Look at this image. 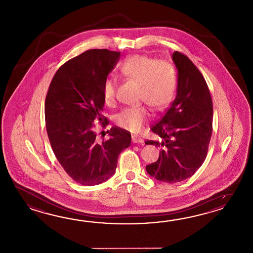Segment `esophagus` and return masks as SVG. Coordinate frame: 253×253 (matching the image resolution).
<instances>
[{
	"label": "esophagus",
	"instance_id": "34e87169",
	"mask_svg": "<svg viewBox=\"0 0 253 253\" xmlns=\"http://www.w3.org/2000/svg\"><path fill=\"white\" fill-rule=\"evenodd\" d=\"M132 141H133L134 144H144V140L142 139L141 137H138V136H133Z\"/></svg>",
	"mask_w": 253,
	"mask_h": 253
}]
</instances>
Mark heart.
I'll use <instances>...</instances> for the list:
<instances>
[{
	"instance_id": "obj_1",
	"label": "heart",
	"mask_w": 253,
	"mask_h": 253,
	"mask_svg": "<svg viewBox=\"0 0 253 253\" xmlns=\"http://www.w3.org/2000/svg\"><path fill=\"white\" fill-rule=\"evenodd\" d=\"M119 71L139 84L140 101L148 104L154 110H164L172 102L176 89V73L170 62L146 55H133L121 63ZM102 95L107 105H113L117 95L116 79H105ZM149 119L148 108L137 105L122 109L116 116L115 122L119 127L137 134L145 128Z\"/></svg>"
}]
</instances>
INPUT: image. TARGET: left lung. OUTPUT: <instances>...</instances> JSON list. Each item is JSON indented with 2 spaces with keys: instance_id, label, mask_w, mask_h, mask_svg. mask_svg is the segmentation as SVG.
<instances>
[{
  "instance_id": "1",
  "label": "left lung",
  "mask_w": 253,
  "mask_h": 253,
  "mask_svg": "<svg viewBox=\"0 0 253 253\" xmlns=\"http://www.w3.org/2000/svg\"><path fill=\"white\" fill-rule=\"evenodd\" d=\"M172 59L178 72L176 97L151 127L161 141L145 143L162 148L146 172L169 183L194 175L205 162L212 133V100L204 76L184 54L174 51Z\"/></svg>"
}]
</instances>
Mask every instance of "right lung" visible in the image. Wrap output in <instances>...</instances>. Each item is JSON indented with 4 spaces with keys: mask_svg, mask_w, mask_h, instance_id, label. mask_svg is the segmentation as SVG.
<instances>
[{
    "mask_svg": "<svg viewBox=\"0 0 253 253\" xmlns=\"http://www.w3.org/2000/svg\"><path fill=\"white\" fill-rule=\"evenodd\" d=\"M120 52L88 49L62 65L55 73L45 100L48 140L66 172L82 185L106 182L116 172L119 156L131 134L113 126L110 138L97 143L94 121L106 126L102 85L119 61Z\"/></svg>",
    "mask_w": 253,
    "mask_h": 253,
    "instance_id": "add662e5",
    "label": "right lung"
}]
</instances>
